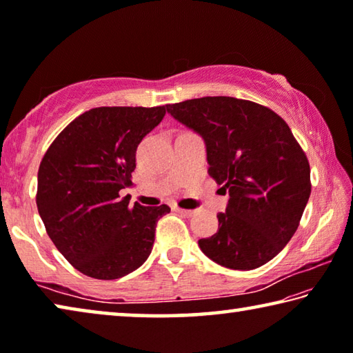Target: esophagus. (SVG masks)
I'll use <instances>...</instances> for the list:
<instances>
[{"label": "esophagus", "instance_id": "1", "mask_svg": "<svg viewBox=\"0 0 353 353\" xmlns=\"http://www.w3.org/2000/svg\"><path fill=\"white\" fill-rule=\"evenodd\" d=\"M176 212L183 214V216H188V218L193 216V214H194V210H185V208H177V207H176Z\"/></svg>", "mask_w": 353, "mask_h": 353}]
</instances>
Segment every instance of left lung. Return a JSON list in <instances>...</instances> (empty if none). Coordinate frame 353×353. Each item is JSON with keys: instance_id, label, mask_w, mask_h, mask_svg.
Returning <instances> with one entry per match:
<instances>
[{"instance_id": "obj_1", "label": "left lung", "mask_w": 353, "mask_h": 353, "mask_svg": "<svg viewBox=\"0 0 353 353\" xmlns=\"http://www.w3.org/2000/svg\"><path fill=\"white\" fill-rule=\"evenodd\" d=\"M202 137L208 174L229 193L218 232L198 241L208 259L250 271L272 260L299 227L312 193L310 165L277 113L252 101L205 97L166 105Z\"/></svg>"}]
</instances>
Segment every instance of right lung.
Listing matches in <instances>:
<instances>
[{
  "mask_svg": "<svg viewBox=\"0 0 353 353\" xmlns=\"http://www.w3.org/2000/svg\"><path fill=\"white\" fill-rule=\"evenodd\" d=\"M160 107H97L65 128L41 159L37 208L51 241L77 271L99 280L128 276L148 260L168 205H129L140 141Z\"/></svg>",
  "mask_w": 353,
  "mask_h": 353,
  "instance_id": "add662e5",
  "label": "right lung"
}]
</instances>
